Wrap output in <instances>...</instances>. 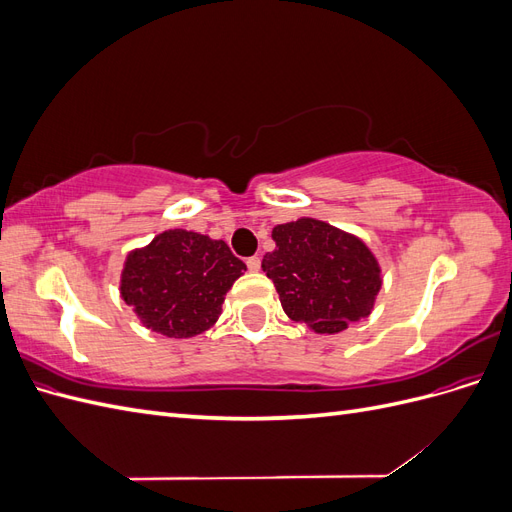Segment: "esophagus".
I'll use <instances>...</instances> for the list:
<instances>
[{
    "label": "esophagus",
    "instance_id": "1",
    "mask_svg": "<svg viewBox=\"0 0 512 512\" xmlns=\"http://www.w3.org/2000/svg\"><path fill=\"white\" fill-rule=\"evenodd\" d=\"M245 265H247V269H250V271H260V258L258 256L247 258Z\"/></svg>",
    "mask_w": 512,
    "mask_h": 512
}]
</instances>
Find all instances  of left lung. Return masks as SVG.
Wrapping results in <instances>:
<instances>
[{
	"mask_svg": "<svg viewBox=\"0 0 512 512\" xmlns=\"http://www.w3.org/2000/svg\"><path fill=\"white\" fill-rule=\"evenodd\" d=\"M275 250L262 258L290 320L339 333L374 309L382 277L376 256L350 232L301 218L273 228Z\"/></svg>",
	"mask_w": 512,
	"mask_h": 512,
	"instance_id": "left-lung-1",
	"label": "left lung"
}]
</instances>
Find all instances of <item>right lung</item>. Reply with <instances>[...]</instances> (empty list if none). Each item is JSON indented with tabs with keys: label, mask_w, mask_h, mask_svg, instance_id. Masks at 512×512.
Instances as JSON below:
<instances>
[{
	"label": "right lung",
	"mask_w": 512,
	"mask_h": 512,
	"mask_svg": "<svg viewBox=\"0 0 512 512\" xmlns=\"http://www.w3.org/2000/svg\"><path fill=\"white\" fill-rule=\"evenodd\" d=\"M245 269L224 241L175 228L128 254L119 290L147 329L194 337L218 322L226 292Z\"/></svg>",
	"instance_id": "right-lung-1"
}]
</instances>
